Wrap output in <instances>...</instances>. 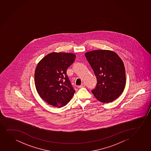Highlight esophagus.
Masks as SVG:
<instances>
[{
    "label": "esophagus",
    "mask_w": 151,
    "mask_h": 151,
    "mask_svg": "<svg viewBox=\"0 0 151 151\" xmlns=\"http://www.w3.org/2000/svg\"><path fill=\"white\" fill-rule=\"evenodd\" d=\"M86 86V85L84 83H82V84H81V86H78L79 88H83V87H84V86Z\"/></svg>",
    "instance_id": "1"
}]
</instances>
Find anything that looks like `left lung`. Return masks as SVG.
I'll return each instance as SVG.
<instances>
[{"mask_svg":"<svg viewBox=\"0 0 151 151\" xmlns=\"http://www.w3.org/2000/svg\"><path fill=\"white\" fill-rule=\"evenodd\" d=\"M97 79L92 93L103 103L112 102L122 94L125 88V68L116 53L109 50H95L85 54Z\"/></svg>","mask_w":151,"mask_h":151,"instance_id":"8db88e82","label":"left lung"}]
</instances>
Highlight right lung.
<instances>
[{
	"label": "right lung",
	"mask_w": 151,
	"mask_h": 151,
	"mask_svg": "<svg viewBox=\"0 0 151 151\" xmlns=\"http://www.w3.org/2000/svg\"><path fill=\"white\" fill-rule=\"evenodd\" d=\"M76 55L72 53H52L40 61L35 72V84L38 93L50 105L61 108L70 101L75 91L67 70Z\"/></svg>",
	"instance_id": "add662e5"
}]
</instances>
